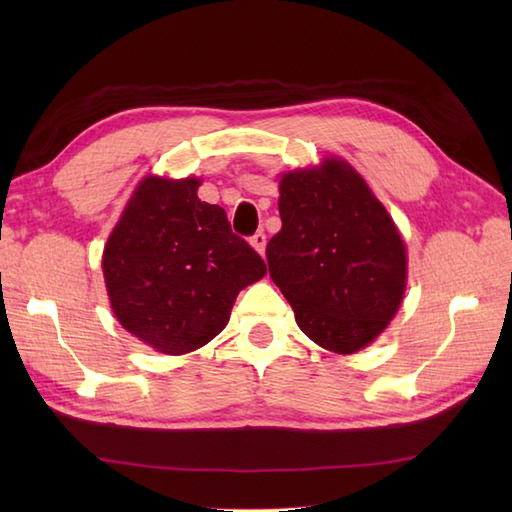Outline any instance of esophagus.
<instances>
[{
    "mask_svg": "<svg viewBox=\"0 0 512 512\" xmlns=\"http://www.w3.org/2000/svg\"><path fill=\"white\" fill-rule=\"evenodd\" d=\"M250 244H253V248L257 250L259 255H264V250H266V233L264 231H257L253 237H250Z\"/></svg>",
    "mask_w": 512,
    "mask_h": 512,
    "instance_id": "esophagus-1",
    "label": "esophagus"
}]
</instances>
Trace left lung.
<instances>
[{"label":"left lung","instance_id":"left-lung-1","mask_svg":"<svg viewBox=\"0 0 512 512\" xmlns=\"http://www.w3.org/2000/svg\"><path fill=\"white\" fill-rule=\"evenodd\" d=\"M279 193L281 231L266 246L270 277L303 334L354 354L387 328L405 295L398 228L343 160L286 173Z\"/></svg>","mask_w":512,"mask_h":512}]
</instances>
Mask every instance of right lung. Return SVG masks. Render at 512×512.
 I'll return each mask as SVG.
<instances>
[{"instance_id":"right-lung-1","label":"right lung","mask_w":512,"mask_h":512,"mask_svg":"<svg viewBox=\"0 0 512 512\" xmlns=\"http://www.w3.org/2000/svg\"><path fill=\"white\" fill-rule=\"evenodd\" d=\"M200 180L145 178L114 226L103 275L116 319L162 354H187L224 330L239 290L266 264L231 231Z\"/></svg>"}]
</instances>
